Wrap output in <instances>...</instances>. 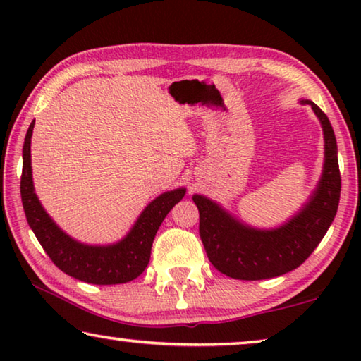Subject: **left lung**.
<instances>
[{
    "label": "left lung",
    "mask_w": 361,
    "mask_h": 361,
    "mask_svg": "<svg viewBox=\"0 0 361 361\" xmlns=\"http://www.w3.org/2000/svg\"><path fill=\"white\" fill-rule=\"evenodd\" d=\"M325 140V162L317 188L299 212L279 228L259 229L237 219L205 195L194 194L199 209V234L207 256L224 276L264 280L283 276L302 264L325 237L339 205L341 173L338 145L326 114L310 100Z\"/></svg>",
    "instance_id": "8db88e82"
}]
</instances>
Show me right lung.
Here are the masks:
<instances>
[{
    "label": "right lung",
    "instance_id": "add662e5",
    "mask_svg": "<svg viewBox=\"0 0 361 361\" xmlns=\"http://www.w3.org/2000/svg\"><path fill=\"white\" fill-rule=\"evenodd\" d=\"M35 121L30 124L22 149L20 194L27 221L36 239L60 271L81 282L94 285H118L137 279L149 262L152 240L159 226L173 207L185 197L186 189L176 188L157 195L145 207L135 224L121 240L109 245H87L66 234L49 216L35 194L32 176V135Z\"/></svg>",
    "mask_w": 361,
    "mask_h": 361
}]
</instances>
